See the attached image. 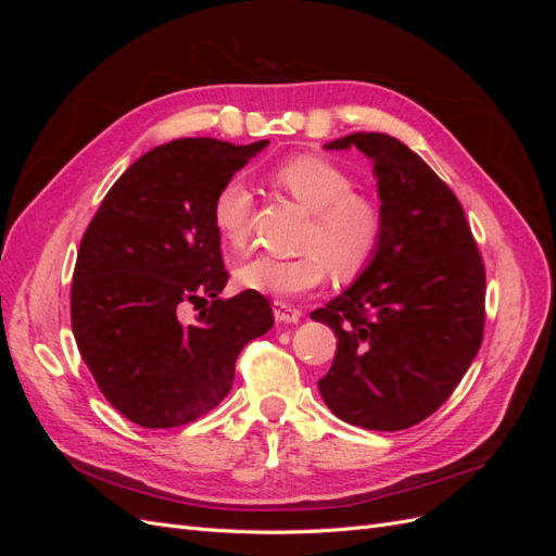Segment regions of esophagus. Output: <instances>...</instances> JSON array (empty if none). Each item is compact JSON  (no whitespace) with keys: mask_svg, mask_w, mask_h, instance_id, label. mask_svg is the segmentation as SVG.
<instances>
[{"mask_svg":"<svg viewBox=\"0 0 556 556\" xmlns=\"http://www.w3.org/2000/svg\"><path fill=\"white\" fill-rule=\"evenodd\" d=\"M274 315H276V323H285V325H296L301 319V313L294 306L285 304V301H274Z\"/></svg>","mask_w":556,"mask_h":556,"instance_id":"obj_1","label":"esophagus"}]
</instances>
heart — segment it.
Wrapping results in <instances>:
<instances>
[{
  "instance_id": "obj_1",
  "label": "heart",
  "mask_w": 556,
  "mask_h": 556,
  "mask_svg": "<svg viewBox=\"0 0 556 556\" xmlns=\"http://www.w3.org/2000/svg\"><path fill=\"white\" fill-rule=\"evenodd\" d=\"M271 180L301 206L311 211L296 257L255 255L237 271L248 290L268 296H296L323 285L329 271L336 278H357L371 264L384 239V213L378 201L357 190V178L325 155L304 153L280 162ZM252 220V192L241 176L217 185L211 199V223L220 239L241 248Z\"/></svg>"
}]
</instances>
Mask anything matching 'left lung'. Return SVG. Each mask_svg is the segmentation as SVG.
Returning a JSON list of instances; mask_svg holds the SVG:
<instances>
[{"instance_id": "8db88e82", "label": "left lung", "mask_w": 556, "mask_h": 556, "mask_svg": "<svg viewBox=\"0 0 556 556\" xmlns=\"http://www.w3.org/2000/svg\"><path fill=\"white\" fill-rule=\"evenodd\" d=\"M374 160L384 239L359 280L311 313L339 343L319 394L343 422L401 431L439 410L478 355L484 262L450 185L390 134H350Z\"/></svg>"}]
</instances>
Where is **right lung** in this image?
<instances>
[{
    "instance_id": "obj_1",
    "label": "right lung",
    "mask_w": 556,
    "mask_h": 556,
    "mask_svg": "<svg viewBox=\"0 0 556 556\" xmlns=\"http://www.w3.org/2000/svg\"><path fill=\"white\" fill-rule=\"evenodd\" d=\"M268 141L178 139L113 182L80 239L72 329L111 406L146 429L190 425L220 403L239 352L274 327L268 299L229 278L211 223L217 185ZM200 315L185 324L179 313Z\"/></svg>"
}]
</instances>
